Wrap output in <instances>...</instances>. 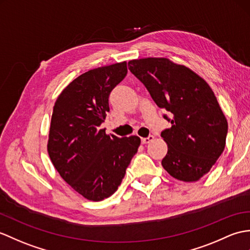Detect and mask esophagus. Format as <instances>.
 <instances>
[{
  "label": "esophagus",
  "mask_w": 250,
  "mask_h": 250,
  "mask_svg": "<svg viewBox=\"0 0 250 250\" xmlns=\"http://www.w3.org/2000/svg\"><path fill=\"white\" fill-rule=\"evenodd\" d=\"M154 139V136L153 135H149L148 137H143L142 138V143L143 144H149L150 142H152Z\"/></svg>",
  "instance_id": "1"
}]
</instances>
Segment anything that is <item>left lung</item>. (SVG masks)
<instances>
[{"instance_id": "left-lung-1", "label": "left lung", "mask_w": 250, "mask_h": 250, "mask_svg": "<svg viewBox=\"0 0 250 250\" xmlns=\"http://www.w3.org/2000/svg\"><path fill=\"white\" fill-rule=\"evenodd\" d=\"M160 108L170 113L169 129L161 133L168 146L162 166L173 178L195 182L223 153L228 123L211 87L189 68L165 57L127 62Z\"/></svg>"}]
</instances>
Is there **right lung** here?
<instances>
[{
  "label": "right lung",
  "mask_w": 250,
  "mask_h": 250,
  "mask_svg": "<svg viewBox=\"0 0 250 250\" xmlns=\"http://www.w3.org/2000/svg\"><path fill=\"white\" fill-rule=\"evenodd\" d=\"M126 62L99 67L74 79L53 107L48 141L52 164L70 187L91 201L112 196L141 145L99 126L109 111L111 91L126 75Z\"/></svg>",
  "instance_id": "add662e5"
}]
</instances>
